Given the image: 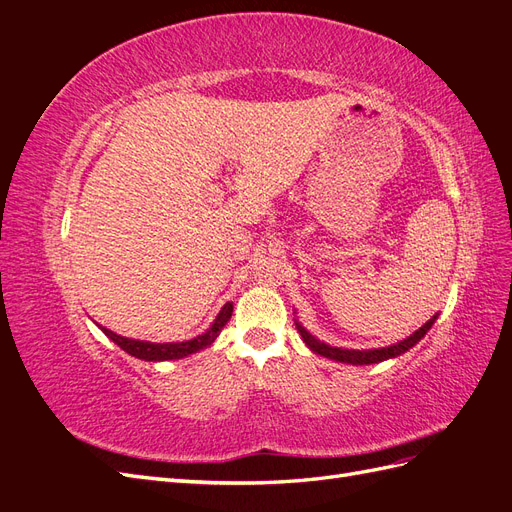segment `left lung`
<instances>
[{"label":"left lung","instance_id":"obj_1","mask_svg":"<svg viewBox=\"0 0 512 512\" xmlns=\"http://www.w3.org/2000/svg\"><path fill=\"white\" fill-rule=\"evenodd\" d=\"M433 320H436V316H433L431 320H427L421 329L414 331L408 339H404V342H399L395 346H389V348H378V350H344V348H333L329 344L320 342V339H316L314 335H309L301 324H297V329L303 337V342L312 348L316 354L320 356H327V359H333V361H339V363H350V365H371V363H380V361H386V359H393V356H399L404 354L406 350H410L414 344L421 342V337H425V333L431 329Z\"/></svg>","mask_w":512,"mask_h":512}]
</instances>
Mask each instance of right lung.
Instances as JSON below:
<instances>
[{
  "label": "right lung",
  "instance_id": "1",
  "mask_svg": "<svg viewBox=\"0 0 512 512\" xmlns=\"http://www.w3.org/2000/svg\"><path fill=\"white\" fill-rule=\"evenodd\" d=\"M230 316H232V305L226 303L207 333L190 339V342H177V344H173V342H170V344L138 342V339H128V337H121V335H117L113 331H108L106 327H100V324H98V327L104 331L106 337H111L121 350H126L128 354L136 356V359H143V361H173V359H183V356H188L192 352H198V350L211 346L215 342V337H218L220 331L224 329V324L230 320Z\"/></svg>",
  "mask_w": 512,
  "mask_h": 512
}]
</instances>
